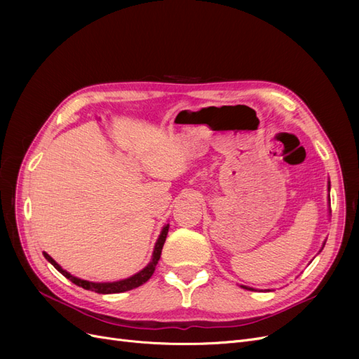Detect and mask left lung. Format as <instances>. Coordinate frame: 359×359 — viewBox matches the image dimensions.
Segmentation results:
<instances>
[{"label": "left lung", "instance_id": "1", "mask_svg": "<svg viewBox=\"0 0 359 359\" xmlns=\"http://www.w3.org/2000/svg\"><path fill=\"white\" fill-rule=\"evenodd\" d=\"M330 191H331V182L328 181V212L331 214V202H330ZM325 243H327V240H325L323 241V244H322V247H320V250H319V252H322V250H323V247H325ZM241 287L243 289H247V290H257V289H255V287H250V286H243L241 285ZM268 292H269V289H266Z\"/></svg>", "mask_w": 359, "mask_h": 359}]
</instances>
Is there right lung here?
<instances>
[{
    "mask_svg": "<svg viewBox=\"0 0 359 359\" xmlns=\"http://www.w3.org/2000/svg\"><path fill=\"white\" fill-rule=\"evenodd\" d=\"M168 232H169V223L163 226V229H161V232H160V235L157 238L154 250H153V256H151L149 264L144 269H140L139 273L133 274L132 277H127V278L118 280V281H104V283H99V281L82 280L79 277L72 276L70 273H67L66 269H62L46 252H43V256H45L48 262H50L53 266H55V269H58L64 277L69 278L72 283L78 285L79 287H83L86 290H93V292H97V293H121V292L132 290L135 287H139L140 285L147 283V281L151 278V276L154 274L156 265L158 264V259H160V255H161V248H163V244H165V241H166Z\"/></svg>",
    "mask_w": 359,
    "mask_h": 359,
    "instance_id": "obj_1",
    "label": "right lung"
}]
</instances>
